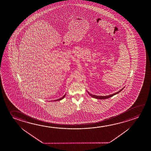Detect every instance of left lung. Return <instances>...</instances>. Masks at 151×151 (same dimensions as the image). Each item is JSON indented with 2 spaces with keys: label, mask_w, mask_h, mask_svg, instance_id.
<instances>
[{
  "label": "left lung",
  "mask_w": 151,
  "mask_h": 151,
  "mask_svg": "<svg viewBox=\"0 0 151 151\" xmlns=\"http://www.w3.org/2000/svg\"><path fill=\"white\" fill-rule=\"evenodd\" d=\"M123 88H122V89H121L120 91H117V92H116L115 93H114V94H111V95H108V96H96V95H92V94H91V93H89L88 91H87L88 92V93L89 94L90 96H91L92 97H93V98H95V99H109V97H111L113 96L114 95H116V94H118L119 93V92H121V91L123 89Z\"/></svg>",
  "instance_id": "1"
}]
</instances>
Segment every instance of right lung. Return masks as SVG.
<instances>
[{
    "instance_id": "add662e5",
    "label": "right lung",
    "mask_w": 151,
    "mask_h": 151,
    "mask_svg": "<svg viewBox=\"0 0 151 151\" xmlns=\"http://www.w3.org/2000/svg\"><path fill=\"white\" fill-rule=\"evenodd\" d=\"M65 95H66V94L64 96H63L62 97V98H60V99H56V100H54V101H60V100H61V99H63L64 98L65 96Z\"/></svg>"
}]
</instances>
